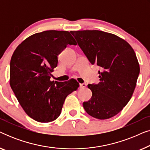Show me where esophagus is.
<instances>
[{
	"label": "esophagus",
	"mask_w": 150,
	"mask_h": 150,
	"mask_svg": "<svg viewBox=\"0 0 150 150\" xmlns=\"http://www.w3.org/2000/svg\"><path fill=\"white\" fill-rule=\"evenodd\" d=\"M86 87H87V85H86L85 83L80 84V87L81 88H83V89H84V88H85Z\"/></svg>",
	"instance_id": "obj_1"
}]
</instances>
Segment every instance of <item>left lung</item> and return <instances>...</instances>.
Wrapping results in <instances>:
<instances>
[{
  "label": "left lung",
  "instance_id": "1",
  "mask_svg": "<svg viewBox=\"0 0 150 150\" xmlns=\"http://www.w3.org/2000/svg\"><path fill=\"white\" fill-rule=\"evenodd\" d=\"M92 65L101 67L100 83L88 85L92 96L83 102L89 115L99 120L111 118L132 98L140 67L132 47L115 35L98 30L70 31Z\"/></svg>",
  "mask_w": 150,
  "mask_h": 150
}]
</instances>
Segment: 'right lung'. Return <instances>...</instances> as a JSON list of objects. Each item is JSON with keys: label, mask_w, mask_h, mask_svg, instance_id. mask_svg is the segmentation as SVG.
I'll list each match as a JSON object with an SVG mask.
<instances>
[{"label": "right lung", "mask_w": 150, "mask_h": 150, "mask_svg": "<svg viewBox=\"0 0 150 150\" xmlns=\"http://www.w3.org/2000/svg\"><path fill=\"white\" fill-rule=\"evenodd\" d=\"M67 44L76 45L69 31L46 30L24 40L11 57L10 86L26 113L37 122L56 120L67 96L79 87L76 81H50L57 56Z\"/></svg>", "instance_id": "1"}]
</instances>
